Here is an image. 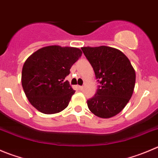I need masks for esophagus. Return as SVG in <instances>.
<instances>
[{
	"instance_id": "1",
	"label": "esophagus",
	"mask_w": 158,
	"mask_h": 158,
	"mask_svg": "<svg viewBox=\"0 0 158 158\" xmlns=\"http://www.w3.org/2000/svg\"><path fill=\"white\" fill-rule=\"evenodd\" d=\"M78 88H79V90L82 91V90L84 89V87L83 86H78Z\"/></svg>"
}]
</instances>
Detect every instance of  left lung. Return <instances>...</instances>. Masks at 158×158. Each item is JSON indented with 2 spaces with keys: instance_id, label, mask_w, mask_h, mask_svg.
Wrapping results in <instances>:
<instances>
[{
  "instance_id": "8db88e82",
  "label": "left lung",
  "mask_w": 158,
  "mask_h": 158,
  "mask_svg": "<svg viewBox=\"0 0 158 158\" xmlns=\"http://www.w3.org/2000/svg\"><path fill=\"white\" fill-rule=\"evenodd\" d=\"M101 85L87 101L88 109L99 118L119 113L133 95L136 73L130 60L118 49L109 46L82 47Z\"/></svg>"
}]
</instances>
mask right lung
Segmentation results:
<instances>
[{
	"label": "right lung",
	"mask_w": 158,
	"mask_h": 158,
	"mask_svg": "<svg viewBox=\"0 0 158 158\" xmlns=\"http://www.w3.org/2000/svg\"><path fill=\"white\" fill-rule=\"evenodd\" d=\"M81 54L78 48L54 45L28 56L22 67V85L33 107L42 113L55 114L68 106L75 91L64 81Z\"/></svg>",
	"instance_id": "1"
}]
</instances>
